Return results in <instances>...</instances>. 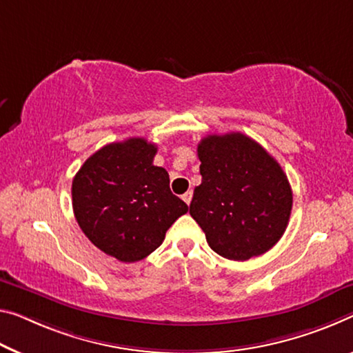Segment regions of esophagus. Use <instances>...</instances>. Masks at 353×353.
<instances>
[{
    "label": "esophagus",
    "instance_id": "obj_1",
    "mask_svg": "<svg viewBox=\"0 0 353 353\" xmlns=\"http://www.w3.org/2000/svg\"><path fill=\"white\" fill-rule=\"evenodd\" d=\"M181 199H183L184 202H186L188 205L191 203V200H192V191H188L186 194H183V195H181Z\"/></svg>",
    "mask_w": 353,
    "mask_h": 353
}]
</instances>
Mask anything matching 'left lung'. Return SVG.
Listing matches in <instances>:
<instances>
[{"label":"left lung","instance_id":"8db88e82","mask_svg":"<svg viewBox=\"0 0 353 353\" xmlns=\"http://www.w3.org/2000/svg\"><path fill=\"white\" fill-rule=\"evenodd\" d=\"M197 156L202 183L189 213L210 248L238 262L270 251L284 235L294 202L281 165L241 132L207 135Z\"/></svg>","mask_w":353,"mask_h":353}]
</instances>
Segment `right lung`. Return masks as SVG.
Here are the masks:
<instances>
[{
  "instance_id": "add662e5",
  "label": "right lung",
  "mask_w": 353,
  "mask_h": 353,
  "mask_svg": "<svg viewBox=\"0 0 353 353\" xmlns=\"http://www.w3.org/2000/svg\"><path fill=\"white\" fill-rule=\"evenodd\" d=\"M158 146L142 137L108 143L72 181L80 229L102 252L131 263L150 256L188 205L173 195L169 173L153 164Z\"/></svg>"
}]
</instances>
